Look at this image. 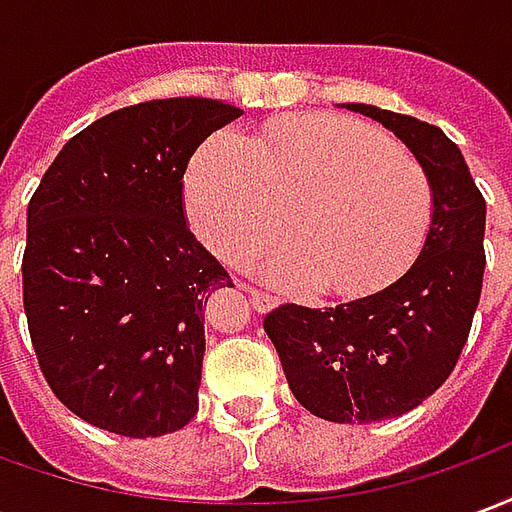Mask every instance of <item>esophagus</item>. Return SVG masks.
<instances>
[{
    "label": "esophagus",
    "instance_id": "34e87169",
    "mask_svg": "<svg viewBox=\"0 0 512 512\" xmlns=\"http://www.w3.org/2000/svg\"><path fill=\"white\" fill-rule=\"evenodd\" d=\"M244 288H246V293L252 296V307H255L257 312H266L268 307H274V296H271V293L252 288V285H244Z\"/></svg>",
    "mask_w": 512,
    "mask_h": 512
}]
</instances>
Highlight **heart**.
Segmentation results:
<instances>
[{
    "label": "heart",
    "instance_id": "obj_1",
    "mask_svg": "<svg viewBox=\"0 0 512 512\" xmlns=\"http://www.w3.org/2000/svg\"><path fill=\"white\" fill-rule=\"evenodd\" d=\"M189 219L227 260L252 255L290 222L266 271L285 285L365 293L403 274L433 224V183L392 136L351 117H299L260 142L213 134L186 180Z\"/></svg>",
    "mask_w": 512,
    "mask_h": 512
}]
</instances>
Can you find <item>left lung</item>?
I'll return each mask as SVG.
<instances>
[{
	"label": "left lung",
	"mask_w": 512,
	"mask_h": 512,
	"mask_svg": "<svg viewBox=\"0 0 512 512\" xmlns=\"http://www.w3.org/2000/svg\"><path fill=\"white\" fill-rule=\"evenodd\" d=\"M417 156L433 183V224L411 266L337 307L279 304L263 321L290 392L329 422H378L417 408L461 356L485 271V200L458 145L417 117L345 104Z\"/></svg>",
	"instance_id": "obj_1"
}]
</instances>
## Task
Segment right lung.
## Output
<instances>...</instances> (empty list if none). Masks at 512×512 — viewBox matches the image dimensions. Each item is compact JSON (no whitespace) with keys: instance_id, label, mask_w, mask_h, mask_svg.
<instances>
[{"instance_id":"1","label":"right lung","mask_w":512,"mask_h":512,"mask_svg":"<svg viewBox=\"0 0 512 512\" xmlns=\"http://www.w3.org/2000/svg\"><path fill=\"white\" fill-rule=\"evenodd\" d=\"M238 106L158 98L65 142L27 208L24 312L43 378L95 428L147 439L189 425L205 310L233 279L183 216L194 150Z\"/></svg>"}]
</instances>
